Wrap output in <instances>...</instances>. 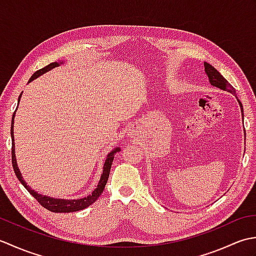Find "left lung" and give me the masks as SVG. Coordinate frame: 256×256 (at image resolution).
Masks as SVG:
<instances>
[{
  "label": "left lung",
  "mask_w": 256,
  "mask_h": 256,
  "mask_svg": "<svg viewBox=\"0 0 256 256\" xmlns=\"http://www.w3.org/2000/svg\"><path fill=\"white\" fill-rule=\"evenodd\" d=\"M204 72H206V76H208L209 81H210V84H211L212 86H216V88H219V89H221V90H224V91L230 92V94H234V96H236V89L233 88V86H232L229 82H228L226 79H224V76H222V74L218 72V70H216L214 67H212L211 64H208V62H204ZM238 103H240L241 111L243 112L241 102L238 101ZM242 116H243V114H242Z\"/></svg>",
  "instance_id": "8db88e82"
}]
</instances>
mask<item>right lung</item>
Returning a JSON list of instances; mask_svg holds the SVG:
<instances>
[{
	"label": "right lung",
	"instance_id": "right-lung-1",
	"mask_svg": "<svg viewBox=\"0 0 256 256\" xmlns=\"http://www.w3.org/2000/svg\"><path fill=\"white\" fill-rule=\"evenodd\" d=\"M60 64L62 62H55L50 64L48 66H46L44 68L37 70V72L32 76L30 81L36 79L37 77H40V76H42V74L50 72V70H52V68L58 67ZM20 96L18 98V101L20 99ZM14 116H15V112L13 113L12 124H10V136H12V165H13V170H14L16 177H18V179L20 182V184H23V186L27 189V192H28L32 196V197H34L38 201V202H40L42 206H44V208H46L47 210H50L52 212H64V214H66V212H74V211L86 209V206H89L94 202H96V200L99 198V196L103 192V190H104L108 175H110V170H111V165H112V162H113V158H114V154L118 153V152H120V148H114L111 152V153L106 156L104 166H103V172L101 175L100 182H99V184H98V187L94 190V192H92L91 194L88 196V197L77 199V200H64V199H55V198L46 197V196L38 194L36 192L32 190L28 186H27L26 182H24L23 177H22V175H20L18 164H16V158H15V153H14V148H15V146H14V132H13Z\"/></svg>",
	"mask_w": 256,
	"mask_h": 256
}]
</instances>
